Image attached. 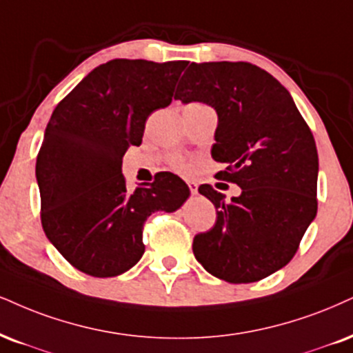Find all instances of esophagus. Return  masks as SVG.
Listing matches in <instances>:
<instances>
[{
  "instance_id": "esophagus-1",
  "label": "esophagus",
  "mask_w": 353,
  "mask_h": 353,
  "mask_svg": "<svg viewBox=\"0 0 353 353\" xmlns=\"http://www.w3.org/2000/svg\"><path fill=\"white\" fill-rule=\"evenodd\" d=\"M188 188L191 191V194H198V183H196V181L190 180L188 181Z\"/></svg>"
}]
</instances>
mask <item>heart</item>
Listing matches in <instances>:
<instances>
[{
    "instance_id": "b5f03b06",
    "label": "heart",
    "mask_w": 353,
    "mask_h": 353,
    "mask_svg": "<svg viewBox=\"0 0 353 353\" xmlns=\"http://www.w3.org/2000/svg\"><path fill=\"white\" fill-rule=\"evenodd\" d=\"M173 167L178 168V170H185V168H186L185 160H181V159H175V160H173Z\"/></svg>"
}]
</instances>
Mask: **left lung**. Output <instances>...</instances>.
<instances>
[{"label":"left lung","instance_id":"left-lung-1","mask_svg":"<svg viewBox=\"0 0 353 353\" xmlns=\"http://www.w3.org/2000/svg\"><path fill=\"white\" fill-rule=\"evenodd\" d=\"M175 99L201 101L219 117L212 159L217 176L241 186L228 203L211 185L198 191L216 206V224L193 239L211 275L252 283L285 267L317 212V149L310 125L275 77L249 62L191 63Z\"/></svg>","mask_w":353,"mask_h":353}]
</instances>
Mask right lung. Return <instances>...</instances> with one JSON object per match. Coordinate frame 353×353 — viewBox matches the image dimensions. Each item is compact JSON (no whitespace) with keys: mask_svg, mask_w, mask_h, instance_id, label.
<instances>
[{"mask_svg":"<svg viewBox=\"0 0 353 353\" xmlns=\"http://www.w3.org/2000/svg\"><path fill=\"white\" fill-rule=\"evenodd\" d=\"M186 65L110 60L52 112L36 162L41 223L55 249L86 275L128 272L145 250L147 217L176 211L190 196L185 181L170 172L134 193L121 173L125 150L142 142L147 117L172 103Z\"/></svg>","mask_w":353,"mask_h":353,"instance_id":"1","label":"right lung"}]
</instances>
